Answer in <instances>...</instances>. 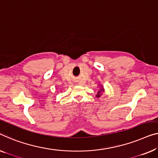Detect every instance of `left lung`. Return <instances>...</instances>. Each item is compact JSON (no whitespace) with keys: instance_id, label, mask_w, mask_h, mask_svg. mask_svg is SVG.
<instances>
[{"instance_id":"8db88e82","label":"left lung","mask_w":158,"mask_h":158,"mask_svg":"<svg viewBox=\"0 0 158 158\" xmlns=\"http://www.w3.org/2000/svg\"><path fill=\"white\" fill-rule=\"evenodd\" d=\"M103 91V88L101 89V90H99L98 91V94H97V95H96V96H98V97H99V96L102 95V91Z\"/></svg>"}]
</instances>
